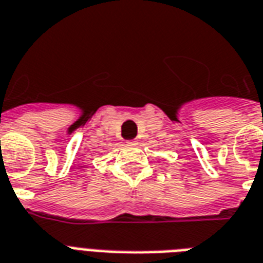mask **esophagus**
Masks as SVG:
<instances>
[{"label":"esophagus","instance_id":"obj_1","mask_svg":"<svg viewBox=\"0 0 263 263\" xmlns=\"http://www.w3.org/2000/svg\"><path fill=\"white\" fill-rule=\"evenodd\" d=\"M129 144H132V145H134V144H136V141H130Z\"/></svg>","mask_w":263,"mask_h":263}]
</instances>
